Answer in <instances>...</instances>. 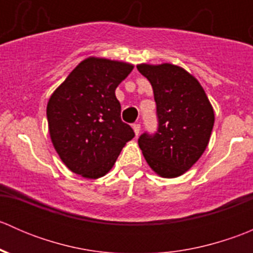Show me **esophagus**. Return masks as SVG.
<instances>
[{
  "label": "esophagus",
  "instance_id": "1",
  "mask_svg": "<svg viewBox=\"0 0 253 253\" xmlns=\"http://www.w3.org/2000/svg\"><path fill=\"white\" fill-rule=\"evenodd\" d=\"M132 128H133V131H134V134H136V136H138V134H139V132H141V125H138V124H134L133 126H132Z\"/></svg>",
  "mask_w": 253,
  "mask_h": 253
}]
</instances>
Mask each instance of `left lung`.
Returning a JSON list of instances; mask_svg holds the SVG:
<instances>
[{
    "mask_svg": "<svg viewBox=\"0 0 253 253\" xmlns=\"http://www.w3.org/2000/svg\"><path fill=\"white\" fill-rule=\"evenodd\" d=\"M150 82L159 120L154 136L138 138L145 162L162 177L185 174L202 157L214 126V110L200 82L171 63L137 66Z\"/></svg>",
    "mask_w": 253,
    "mask_h": 253,
    "instance_id": "left-lung-1",
    "label": "left lung"
}]
</instances>
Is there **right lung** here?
I'll use <instances>...</instances> for the list:
<instances>
[{
	"instance_id": "obj_1",
	"label": "right lung",
	"mask_w": 253,
	"mask_h": 253,
	"mask_svg": "<svg viewBox=\"0 0 253 253\" xmlns=\"http://www.w3.org/2000/svg\"><path fill=\"white\" fill-rule=\"evenodd\" d=\"M132 70L131 63L88 57L51 94L46 108L51 142L75 174L103 177L134 137L131 126L122 122L115 95Z\"/></svg>"
}]
</instances>
